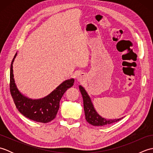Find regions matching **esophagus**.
Listing matches in <instances>:
<instances>
[{"instance_id": "1", "label": "esophagus", "mask_w": 153, "mask_h": 153, "mask_svg": "<svg viewBox=\"0 0 153 153\" xmlns=\"http://www.w3.org/2000/svg\"><path fill=\"white\" fill-rule=\"evenodd\" d=\"M77 79H78V80H79L81 79V77H77Z\"/></svg>"}]
</instances>
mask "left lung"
Returning a JSON list of instances; mask_svg holds the SVG:
<instances>
[{"label": "left lung", "instance_id": "1", "mask_svg": "<svg viewBox=\"0 0 153 153\" xmlns=\"http://www.w3.org/2000/svg\"><path fill=\"white\" fill-rule=\"evenodd\" d=\"M79 91L82 93L83 100V107L84 111H85V116L87 122L89 123L90 124L95 126H107L109 124H112L113 123H115L120 121L122 118L116 119V120H106L102 118L99 116L96 110L93 107V104L91 100L90 97L88 94L85 91L82 86L79 85Z\"/></svg>", "mask_w": 153, "mask_h": 153}]
</instances>
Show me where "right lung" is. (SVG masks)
<instances>
[{
	"mask_svg": "<svg viewBox=\"0 0 153 153\" xmlns=\"http://www.w3.org/2000/svg\"><path fill=\"white\" fill-rule=\"evenodd\" d=\"M17 53L13 58L10 75V91L16 108L22 114L33 121L48 123L56 118L60 107V100L68 89L74 85V79L65 81L56 87L53 92L41 99L33 100L23 95L16 86L13 74V62Z\"/></svg>",
	"mask_w": 153,
	"mask_h": 153,
	"instance_id": "right-lung-1",
	"label": "right lung"
}]
</instances>
